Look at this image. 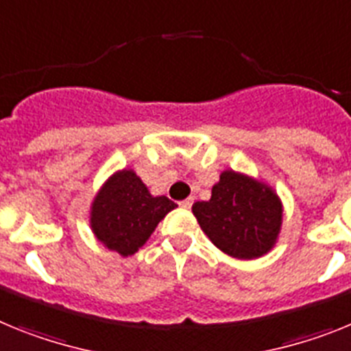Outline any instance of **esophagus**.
Masks as SVG:
<instances>
[{
	"label": "esophagus",
	"instance_id": "1",
	"mask_svg": "<svg viewBox=\"0 0 351 351\" xmlns=\"http://www.w3.org/2000/svg\"><path fill=\"white\" fill-rule=\"evenodd\" d=\"M180 206L185 210H189L191 206H193V199H184V201H180Z\"/></svg>",
	"mask_w": 351,
	"mask_h": 351
}]
</instances>
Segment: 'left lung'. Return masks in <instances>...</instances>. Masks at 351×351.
<instances>
[{"label":"left lung","instance_id":"left-lung-1","mask_svg":"<svg viewBox=\"0 0 351 351\" xmlns=\"http://www.w3.org/2000/svg\"><path fill=\"white\" fill-rule=\"evenodd\" d=\"M193 213L213 245L239 260L267 254L282 222V205L272 189L231 169L213 185L208 201L194 203Z\"/></svg>","mask_w":351,"mask_h":351}]
</instances>
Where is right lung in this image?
<instances>
[{
	"label": "right lung",
	"instance_id": "1",
	"mask_svg": "<svg viewBox=\"0 0 351 351\" xmlns=\"http://www.w3.org/2000/svg\"><path fill=\"white\" fill-rule=\"evenodd\" d=\"M169 197H154L132 169H123L104 184L91 205V230L111 251L130 256L141 247L167 212Z\"/></svg>",
	"mask_w": 351,
	"mask_h": 351
}]
</instances>
